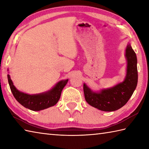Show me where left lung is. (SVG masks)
<instances>
[{
	"mask_svg": "<svg viewBox=\"0 0 149 149\" xmlns=\"http://www.w3.org/2000/svg\"><path fill=\"white\" fill-rule=\"evenodd\" d=\"M125 57L127 68L125 77L122 82L99 91H93L84 83L85 100L90 106L103 111H114L128 102L138 83L137 58L129 43L125 48Z\"/></svg>",
	"mask_w": 149,
	"mask_h": 149,
	"instance_id": "obj_1",
	"label": "left lung"
}]
</instances>
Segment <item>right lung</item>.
<instances>
[{
	"label": "right lung",
	"mask_w": 149,
	"mask_h": 149,
	"mask_svg": "<svg viewBox=\"0 0 149 149\" xmlns=\"http://www.w3.org/2000/svg\"><path fill=\"white\" fill-rule=\"evenodd\" d=\"M8 79L11 91L16 100L24 107L35 111L49 108L58 103L63 88L68 81V79L61 80L45 92L30 95L18 90L14 86L9 74H8Z\"/></svg>",
	"instance_id": "obj_1"
}]
</instances>
